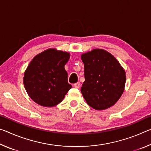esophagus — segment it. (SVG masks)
I'll list each match as a JSON object with an SVG mask.
<instances>
[{
	"label": "esophagus",
	"mask_w": 151,
	"mask_h": 151,
	"mask_svg": "<svg viewBox=\"0 0 151 151\" xmlns=\"http://www.w3.org/2000/svg\"><path fill=\"white\" fill-rule=\"evenodd\" d=\"M80 86H81L80 83H76L75 84H74V86H75L76 88H78L79 87H80Z\"/></svg>",
	"instance_id": "34e87169"
}]
</instances>
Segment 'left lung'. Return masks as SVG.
Segmentation results:
<instances>
[{
    "mask_svg": "<svg viewBox=\"0 0 151 151\" xmlns=\"http://www.w3.org/2000/svg\"><path fill=\"white\" fill-rule=\"evenodd\" d=\"M85 81L81 93L89 106L102 111L113 106L123 93L126 73L116 58L96 48L81 55Z\"/></svg>",
    "mask_w": 151,
    "mask_h": 151,
    "instance_id": "left-lung-1",
    "label": "left lung"
}]
</instances>
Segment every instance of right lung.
<instances>
[{
  "mask_svg": "<svg viewBox=\"0 0 151 151\" xmlns=\"http://www.w3.org/2000/svg\"><path fill=\"white\" fill-rule=\"evenodd\" d=\"M69 58V53L56 48H48L32 58L24 73L23 83L33 101L52 107L63 100L72 88L65 69Z\"/></svg>",
  "mask_w": 151,
  "mask_h": 151,
  "instance_id": "obj_1",
  "label": "right lung"
}]
</instances>
